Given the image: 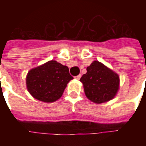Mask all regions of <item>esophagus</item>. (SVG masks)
I'll list each match as a JSON object with an SVG mask.
<instances>
[{
    "instance_id": "34e87169",
    "label": "esophagus",
    "mask_w": 146,
    "mask_h": 146,
    "mask_svg": "<svg viewBox=\"0 0 146 146\" xmlns=\"http://www.w3.org/2000/svg\"><path fill=\"white\" fill-rule=\"evenodd\" d=\"M80 77H81V74H79V75H77L76 76H75V78H76V80H80Z\"/></svg>"
}]
</instances>
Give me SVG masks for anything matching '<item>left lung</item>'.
Listing matches in <instances>:
<instances>
[{
  "label": "left lung",
  "instance_id": "1",
  "mask_svg": "<svg viewBox=\"0 0 146 146\" xmlns=\"http://www.w3.org/2000/svg\"><path fill=\"white\" fill-rule=\"evenodd\" d=\"M80 80L87 98L98 104L113 99L119 89V76L98 61L87 68Z\"/></svg>",
  "mask_w": 146,
  "mask_h": 146
}]
</instances>
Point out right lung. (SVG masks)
Masks as SVG:
<instances>
[{
  "mask_svg": "<svg viewBox=\"0 0 146 146\" xmlns=\"http://www.w3.org/2000/svg\"><path fill=\"white\" fill-rule=\"evenodd\" d=\"M73 79L66 66L51 60L28 73L27 89L37 100L52 102L62 95L67 84Z\"/></svg>",
  "mask_w": 146,
  "mask_h": 146,
  "instance_id": "right-lung-1",
  "label": "right lung"
}]
</instances>
